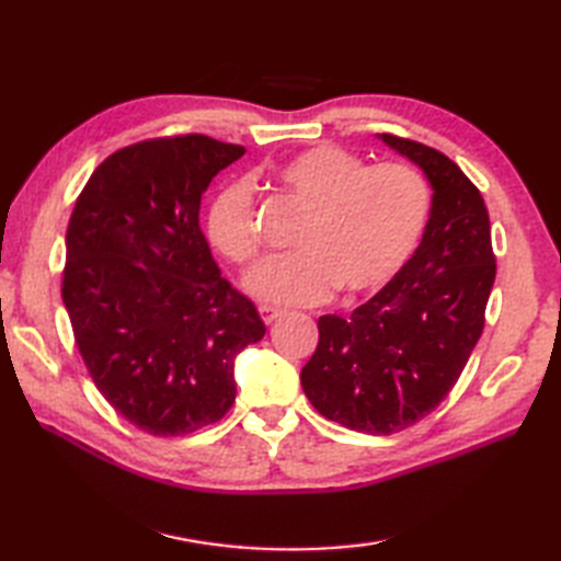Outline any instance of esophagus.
I'll return each mask as SVG.
<instances>
[{"instance_id": "34e87169", "label": "esophagus", "mask_w": 561, "mask_h": 561, "mask_svg": "<svg viewBox=\"0 0 561 561\" xmlns=\"http://www.w3.org/2000/svg\"><path fill=\"white\" fill-rule=\"evenodd\" d=\"M257 313H260L262 323H265V325H272L274 320L284 316V311H279V308H272V306H260V308H257Z\"/></svg>"}]
</instances>
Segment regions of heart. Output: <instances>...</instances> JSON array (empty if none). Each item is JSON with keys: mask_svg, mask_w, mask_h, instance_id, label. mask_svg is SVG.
Masks as SVG:
<instances>
[{"mask_svg": "<svg viewBox=\"0 0 561 561\" xmlns=\"http://www.w3.org/2000/svg\"><path fill=\"white\" fill-rule=\"evenodd\" d=\"M274 178L308 219L291 241L296 253L260 262L245 277V291L260 301L311 306L325 301L335 287L347 294L378 291L422 243L432 193L412 165H366L347 149L320 145L284 161ZM207 236L236 265L257 255V202L245 181L224 187L211 202Z\"/></svg>", "mask_w": 561, "mask_h": 561, "instance_id": "obj_1", "label": "heart"}]
</instances>
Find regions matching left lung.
<instances>
[{"label":"left lung","mask_w":561,"mask_h":561,"mask_svg":"<svg viewBox=\"0 0 561 561\" xmlns=\"http://www.w3.org/2000/svg\"><path fill=\"white\" fill-rule=\"evenodd\" d=\"M432 183L420 248L396 279L350 318L320 316L316 354L301 368L313 408L354 432L396 434L438 408L484 328L496 277L490 214L446 153L380 135Z\"/></svg>","instance_id":"left-lung-1"}]
</instances>
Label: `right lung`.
<instances>
[{
  "instance_id": "obj_1",
  "label": "right lung",
  "mask_w": 561,
  "mask_h": 561,
  "mask_svg": "<svg viewBox=\"0 0 561 561\" xmlns=\"http://www.w3.org/2000/svg\"><path fill=\"white\" fill-rule=\"evenodd\" d=\"M243 153L205 135L145 139L111 153L71 211L62 301L77 347L101 396L151 436L219 422L236 356L265 335L199 229L202 193Z\"/></svg>"
}]
</instances>
